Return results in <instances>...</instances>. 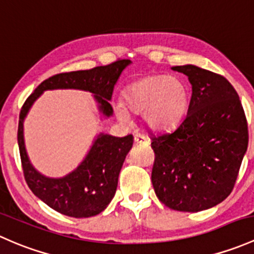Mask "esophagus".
<instances>
[{"instance_id":"esophagus-1","label":"esophagus","mask_w":254,"mask_h":254,"mask_svg":"<svg viewBox=\"0 0 254 254\" xmlns=\"http://www.w3.org/2000/svg\"><path fill=\"white\" fill-rule=\"evenodd\" d=\"M134 142L137 143V144H139V143H146L145 135L140 134V133H135V134H134Z\"/></svg>"}]
</instances>
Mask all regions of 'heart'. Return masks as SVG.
Instances as JSON below:
<instances>
[{
  "instance_id": "heart-1",
  "label": "heart",
  "mask_w": 254,
  "mask_h": 254,
  "mask_svg": "<svg viewBox=\"0 0 254 254\" xmlns=\"http://www.w3.org/2000/svg\"><path fill=\"white\" fill-rule=\"evenodd\" d=\"M190 94L181 79L169 75H148L132 83L124 91V105L116 114L127 121L129 112L144 114L146 124L155 129L174 127L187 112Z\"/></svg>"
}]
</instances>
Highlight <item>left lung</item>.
Here are the masks:
<instances>
[{
	"label": "left lung",
	"mask_w": 254,
	"mask_h": 254,
	"mask_svg": "<svg viewBox=\"0 0 254 254\" xmlns=\"http://www.w3.org/2000/svg\"><path fill=\"white\" fill-rule=\"evenodd\" d=\"M172 69L187 75L192 96L179 126L150 134L151 184L170 209L195 213L234 190L248 145L247 120L239 94L223 75L192 64Z\"/></svg>",
	"instance_id": "left-lung-1"
}]
</instances>
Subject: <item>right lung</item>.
I'll use <instances>...</instances> for the list:
<instances>
[{
    "instance_id": "add662e5",
    "label": "right lung",
    "mask_w": 254,
    "mask_h": 254,
    "mask_svg": "<svg viewBox=\"0 0 254 254\" xmlns=\"http://www.w3.org/2000/svg\"><path fill=\"white\" fill-rule=\"evenodd\" d=\"M129 60H116L108 66L88 70L60 73L44 80L23 104L18 124V145L23 174L31 192L50 208L72 218H89L100 214L116 193L121 167L133 144V135L112 137L99 134L83 163L62 179H49L39 174L28 159L23 138V121L30 106L49 89H82L95 94L100 111L111 116L112 91Z\"/></svg>"
}]
</instances>
